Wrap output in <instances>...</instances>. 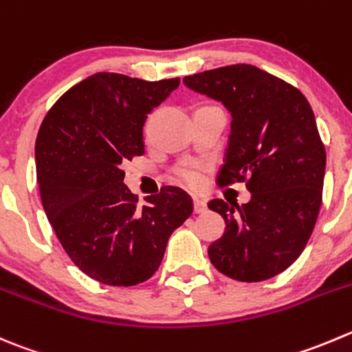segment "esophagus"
<instances>
[{
	"label": "esophagus",
	"mask_w": 352,
	"mask_h": 352,
	"mask_svg": "<svg viewBox=\"0 0 352 352\" xmlns=\"http://www.w3.org/2000/svg\"><path fill=\"white\" fill-rule=\"evenodd\" d=\"M206 208V201L201 199V197H194V211H196V213H204Z\"/></svg>",
	"instance_id": "34e87169"
}]
</instances>
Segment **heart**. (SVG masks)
I'll return each instance as SVG.
<instances>
[{"label":"heart","instance_id":"1","mask_svg":"<svg viewBox=\"0 0 352 352\" xmlns=\"http://www.w3.org/2000/svg\"><path fill=\"white\" fill-rule=\"evenodd\" d=\"M179 175L180 179H184L187 184H190V186H197V184L201 182V173L196 165L182 166V168L179 170Z\"/></svg>","mask_w":352,"mask_h":352}]
</instances>
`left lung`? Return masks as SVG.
Returning <instances> with one entry per match:
<instances>
[{"mask_svg":"<svg viewBox=\"0 0 352 352\" xmlns=\"http://www.w3.org/2000/svg\"><path fill=\"white\" fill-rule=\"evenodd\" d=\"M194 93L220 101L230 135L218 184L248 180L249 203L213 199L225 234L208 249L220 274L261 282L282 274L306 248L322 204L327 155L301 91L252 65L184 77Z\"/></svg>","mask_w":352,"mask_h":352,"instance_id":"obj_1","label":"left lung"}]
</instances>
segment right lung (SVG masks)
Instances as JSON below:
<instances>
[{"instance_id":"right-lung-1","label":"right lung","mask_w":352,"mask_h":352,"mask_svg":"<svg viewBox=\"0 0 352 352\" xmlns=\"http://www.w3.org/2000/svg\"><path fill=\"white\" fill-rule=\"evenodd\" d=\"M179 84L100 72L68 89L39 129L36 168L46 217L72 261L101 284L151 278L172 232L192 213L179 187H163L138 206L122 170L144 155L146 118Z\"/></svg>"}]
</instances>
